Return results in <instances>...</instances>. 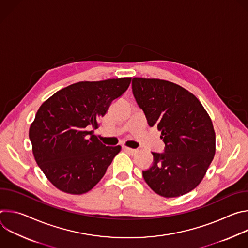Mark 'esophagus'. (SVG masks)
Returning a JSON list of instances; mask_svg holds the SVG:
<instances>
[{
  "instance_id": "1",
  "label": "esophagus",
  "mask_w": 248,
  "mask_h": 248,
  "mask_svg": "<svg viewBox=\"0 0 248 248\" xmlns=\"http://www.w3.org/2000/svg\"><path fill=\"white\" fill-rule=\"evenodd\" d=\"M124 151H126V152H128L129 154H131V155H133V154H135L136 152H137V150L136 149H132V148H129V147H124Z\"/></svg>"
}]
</instances>
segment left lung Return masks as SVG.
<instances>
[{
  "label": "left lung",
  "instance_id": "8db88e82",
  "mask_svg": "<svg viewBox=\"0 0 248 248\" xmlns=\"http://www.w3.org/2000/svg\"><path fill=\"white\" fill-rule=\"evenodd\" d=\"M132 93L149 126L161 130L162 153L142 175L157 194L170 198L194 189L214 158L216 135L200 101L184 87L162 79L132 78Z\"/></svg>",
  "mask_w": 248,
  "mask_h": 248
}]
</instances>
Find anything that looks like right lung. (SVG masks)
Here are the masks:
<instances>
[{"mask_svg":"<svg viewBox=\"0 0 248 248\" xmlns=\"http://www.w3.org/2000/svg\"><path fill=\"white\" fill-rule=\"evenodd\" d=\"M131 78L80 81L46 100L29 128L32 152L58 189L69 194L91 190L103 178L121 146H106L94 134L112 102Z\"/></svg>","mask_w":248,"mask_h":248,"instance_id":"right-lung-1","label":"right lung"}]
</instances>
